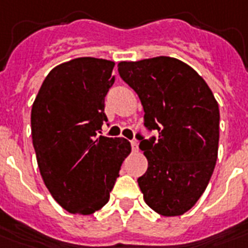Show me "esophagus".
<instances>
[{"mask_svg":"<svg viewBox=\"0 0 248 248\" xmlns=\"http://www.w3.org/2000/svg\"><path fill=\"white\" fill-rule=\"evenodd\" d=\"M131 148L132 152H138L139 151V143L137 140H131Z\"/></svg>","mask_w":248,"mask_h":248,"instance_id":"obj_1","label":"esophagus"}]
</instances>
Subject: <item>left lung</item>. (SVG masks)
Here are the masks:
<instances>
[{
	"instance_id": "left-lung-1",
	"label": "left lung",
	"mask_w": 248,
	"mask_h": 248,
	"mask_svg": "<svg viewBox=\"0 0 248 248\" xmlns=\"http://www.w3.org/2000/svg\"><path fill=\"white\" fill-rule=\"evenodd\" d=\"M121 78L139 96L144 124L158 138L140 149L148 169L138 178L149 208L161 216H181L205 191L216 166L220 110L199 74L171 57L120 62Z\"/></svg>"
}]
</instances>
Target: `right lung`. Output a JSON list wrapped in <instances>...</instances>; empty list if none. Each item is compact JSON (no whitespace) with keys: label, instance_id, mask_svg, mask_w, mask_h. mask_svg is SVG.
Here are the masks:
<instances>
[{"label":"right lung","instance_id":"right-lung-1","mask_svg":"<svg viewBox=\"0 0 248 248\" xmlns=\"http://www.w3.org/2000/svg\"><path fill=\"white\" fill-rule=\"evenodd\" d=\"M114 62L80 57L56 66L31 110L32 143L45 186L74 215H92L109 202L122 162L131 152L124 138L97 137L108 118L105 96Z\"/></svg>","mask_w":248,"mask_h":248}]
</instances>
